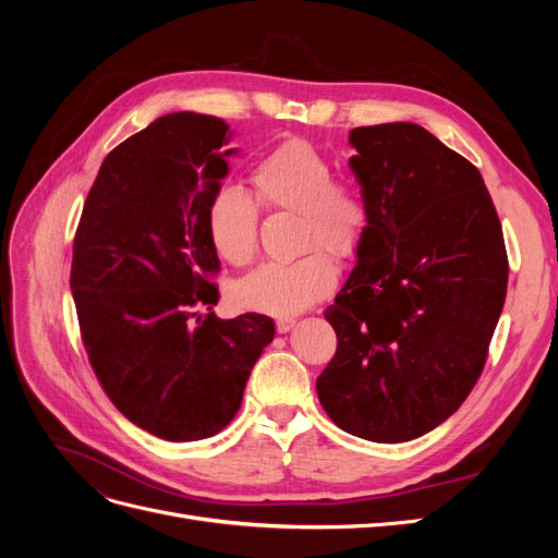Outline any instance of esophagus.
Wrapping results in <instances>:
<instances>
[{"label": "esophagus", "mask_w": 558, "mask_h": 558, "mask_svg": "<svg viewBox=\"0 0 558 558\" xmlns=\"http://www.w3.org/2000/svg\"><path fill=\"white\" fill-rule=\"evenodd\" d=\"M295 326V318H277V332H289Z\"/></svg>", "instance_id": "obj_1"}]
</instances>
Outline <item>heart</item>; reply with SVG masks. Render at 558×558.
I'll list each match as a JSON object with an SVG mask.
<instances>
[{
    "label": "heart",
    "instance_id": "heart-1",
    "mask_svg": "<svg viewBox=\"0 0 558 558\" xmlns=\"http://www.w3.org/2000/svg\"><path fill=\"white\" fill-rule=\"evenodd\" d=\"M330 160L305 140H289L253 165L251 183L269 211H295L302 218L300 242L310 248L291 263H267L234 286L238 305L289 318L324 300L337 283V258H353L369 230V207L359 185L332 179ZM209 238L218 256L246 265L258 251L260 209L240 185H221L207 209ZM324 245L331 252L312 250Z\"/></svg>",
    "mask_w": 558,
    "mask_h": 558
}]
</instances>
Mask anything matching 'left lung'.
I'll return each instance as SVG.
<instances>
[{"label":"left lung","instance_id":"obj_1","mask_svg":"<svg viewBox=\"0 0 558 558\" xmlns=\"http://www.w3.org/2000/svg\"><path fill=\"white\" fill-rule=\"evenodd\" d=\"M369 207L359 263L326 318L337 351L316 393L342 430L408 442L477 384L508 293V251L480 170L414 123L356 128Z\"/></svg>","mask_w":558,"mask_h":558}]
</instances>
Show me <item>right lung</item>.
Returning <instances> with one entry per match:
<instances>
[{
	"instance_id": "right-lung-1",
	"label": "right lung",
	"mask_w": 558,
	"mask_h": 558,
	"mask_svg": "<svg viewBox=\"0 0 558 558\" xmlns=\"http://www.w3.org/2000/svg\"><path fill=\"white\" fill-rule=\"evenodd\" d=\"M228 137L216 116H160L105 158L74 238L70 286L93 373L118 412L170 442L221 433L275 340L272 318L211 312L221 263L207 209L238 154L221 148Z\"/></svg>"
}]
</instances>
